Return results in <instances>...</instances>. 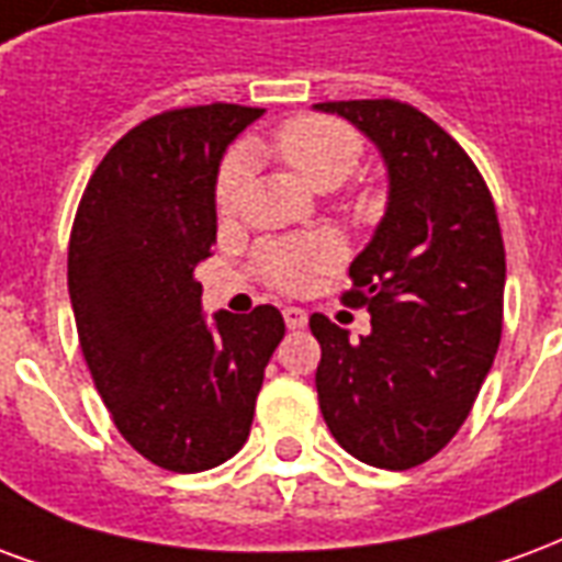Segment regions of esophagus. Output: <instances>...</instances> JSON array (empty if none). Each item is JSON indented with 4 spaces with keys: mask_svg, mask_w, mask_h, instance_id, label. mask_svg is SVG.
<instances>
[{
    "mask_svg": "<svg viewBox=\"0 0 562 562\" xmlns=\"http://www.w3.org/2000/svg\"><path fill=\"white\" fill-rule=\"evenodd\" d=\"M286 329H305L308 326V314L302 308H284Z\"/></svg>",
    "mask_w": 562,
    "mask_h": 562,
    "instance_id": "34e87169",
    "label": "esophagus"
}]
</instances>
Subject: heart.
<instances>
[{"mask_svg":"<svg viewBox=\"0 0 562 562\" xmlns=\"http://www.w3.org/2000/svg\"><path fill=\"white\" fill-rule=\"evenodd\" d=\"M272 151L314 191H335L344 186L362 161L366 140L341 119L296 116L272 134ZM254 146L236 149L221 164L215 182V212L221 221H233L245 206ZM341 248L331 236L266 241L257 251L260 276L278 290H302L311 278L338 263Z\"/></svg>","mask_w":562,"mask_h":562,"instance_id":"1","label":"heart"}]
</instances>
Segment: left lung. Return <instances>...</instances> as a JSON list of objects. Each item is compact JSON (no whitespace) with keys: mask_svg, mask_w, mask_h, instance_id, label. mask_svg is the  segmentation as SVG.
<instances>
[{"mask_svg":"<svg viewBox=\"0 0 562 562\" xmlns=\"http://www.w3.org/2000/svg\"><path fill=\"white\" fill-rule=\"evenodd\" d=\"M374 143L386 215L350 263V308L371 331L314 314L317 398L341 449L383 470L425 464L473 411L503 331L506 251L485 179L434 119L392 98L314 104Z\"/></svg>","mask_w":562,"mask_h":562,"instance_id":"left-lung-1","label":"left lung"}]
</instances>
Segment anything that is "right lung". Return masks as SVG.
Masks as SVG:
<instances>
[{
  "label": "right lung",
  "instance_id": "obj_1",
  "mask_svg": "<svg viewBox=\"0 0 562 562\" xmlns=\"http://www.w3.org/2000/svg\"><path fill=\"white\" fill-rule=\"evenodd\" d=\"M263 110H167L98 164L77 206L68 293L89 374L119 434L151 464L200 473L239 452L284 338L272 305L203 317L194 278L218 231L224 149Z\"/></svg>",
  "mask_w": 562,
  "mask_h": 562
}]
</instances>
